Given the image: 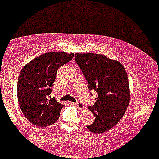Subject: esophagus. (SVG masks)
<instances>
[{
  "mask_svg": "<svg viewBox=\"0 0 159 159\" xmlns=\"http://www.w3.org/2000/svg\"><path fill=\"white\" fill-rule=\"evenodd\" d=\"M75 105H76L77 108H78L80 109H83L84 108V105L81 102H78L75 103Z\"/></svg>",
  "mask_w": 159,
  "mask_h": 159,
  "instance_id": "esophagus-1",
  "label": "esophagus"
}]
</instances>
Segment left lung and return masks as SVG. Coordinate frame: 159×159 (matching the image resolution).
Listing matches in <instances>:
<instances>
[{
  "instance_id": "8db88e82",
  "label": "left lung",
  "mask_w": 159,
  "mask_h": 159,
  "mask_svg": "<svg viewBox=\"0 0 159 159\" xmlns=\"http://www.w3.org/2000/svg\"><path fill=\"white\" fill-rule=\"evenodd\" d=\"M88 83L90 90L98 96L89 109L96 117L93 124L87 125L94 133L107 131L123 117L130 101V90L124 66L114 59L102 54L85 53L75 55Z\"/></svg>"
}]
</instances>
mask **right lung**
Segmentation results:
<instances>
[{
    "label": "right lung",
    "instance_id": "obj_1",
    "mask_svg": "<svg viewBox=\"0 0 159 159\" xmlns=\"http://www.w3.org/2000/svg\"><path fill=\"white\" fill-rule=\"evenodd\" d=\"M73 57L74 53H46L32 59L21 70L17 84L18 102L23 115L32 124L44 127L58 120L64 105L54 97L48 98L58 69Z\"/></svg>",
    "mask_w": 159,
    "mask_h": 159
}]
</instances>
